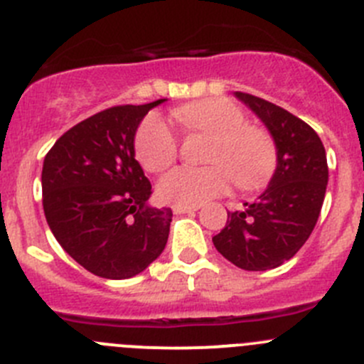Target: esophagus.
I'll use <instances>...</instances> for the list:
<instances>
[{
    "label": "esophagus",
    "mask_w": 364,
    "mask_h": 364,
    "mask_svg": "<svg viewBox=\"0 0 364 364\" xmlns=\"http://www.w3.org/2000/svg\"><path fill=\"white\" fill-rule=\"evenodd\" d=\"M172 210H174V213H178V215L193 213V211L199 210V206H185V204H174V206H172Z\"/></svg>",
    "instance_id": "1"
}]
</instances>
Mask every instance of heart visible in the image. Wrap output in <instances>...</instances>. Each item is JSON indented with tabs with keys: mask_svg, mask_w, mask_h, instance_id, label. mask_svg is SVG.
Wrapping results in <instances>:
<instances>
[{
	"mask_svg": "<svg viewBox=\"0 0 364 364\" xmlns=\"http://www.w3.org/2000/svg\"><path fill=\"white\" fill-rule=\"evenodd\" d=\"M179 124L192 135L210 139L208 167L174 168L158 183V196L167 203L197 206L228 190L257 188L276 168V144L264 129L247 124L242 108L225 97L196 101L174 112ZM179 142L171 126L151 115L136 133L135 153L142 167L161 172L178 158Z\"/></svg>",
	"mask_w": 364,
	"mask_h": 364,
	"instance_id": "b5f03b06",
	"label": "heart"
}]
</instances>
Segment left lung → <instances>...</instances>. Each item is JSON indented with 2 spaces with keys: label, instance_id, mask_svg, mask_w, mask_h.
<instances>
[{
  "label": "left lung",
  "instance_id": "1",
  "mask_svg": "<svg viewBox=\"0 0 364 364\" xmlns=\"http://www.w3.org/2000/svg\"><path fill=\"white\" fill-rule=\"evenodd\" d=\"M263 121L277 149L268 188L243 211H229L213 245L243 270H270L299 252L315 229L326 197L329 168L315 129L284 108L235 92Z\"/></svg>",
  "mask_w": 364,
  "mask_h": 364
}]
</instances>
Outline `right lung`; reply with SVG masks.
<instances>
[{
	"label": "right lung",
	"mask_w": 364,
	"mask_h": 364,
	"mask_svg": "<svg viewBox=\"0 0 364 364\" xmlns=\"http://www.w3.org/2000/svg\"><path fill=\"white\" fill-rule=\"evenodd\" d=\"M121 105L63 133L42 167V206L62 249L105 279H128L165 249L171 208H151V183L135 160V133L151 108Z\"/></svg>",
	"instance_id": "add662e5"
}]
</instances>
